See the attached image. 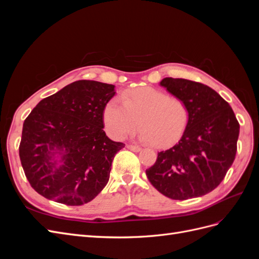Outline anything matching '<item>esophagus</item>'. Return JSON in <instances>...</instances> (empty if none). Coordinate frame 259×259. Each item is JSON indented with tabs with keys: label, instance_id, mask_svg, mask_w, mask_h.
<instances>
[{
	"label": "esophagus",
	"instance_id": "34e87169",
	"mask_svg": "<svg viewBox=\"0 0 259 259\" xmlns=\"http://www.w3.org/2000/svg\"><path fill=\"white\" fill-rule=\"evenodd\" d=\"M127 149H130V150L134 151V152H138L142 150V148L138 147V146H134V145H127Z\"/></svg>",
	"mask_w": 259,
	"mask_h": 259
}]
</instances>
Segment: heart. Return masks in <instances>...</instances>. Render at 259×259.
<instances>
[{
    "label": "heart",
    "mask_w": 259,
    "mask_h": 259,
    "mask_svg": "<svg viewBox=\"0 0 259 259\" xmlns=\"http://www.w3.org/2000/svg\"><path fill=\"white\" fill-rule=\"evenodd\" d=\"M123 101L111 98L103 119L109 136L120 140L142 127L140 138L156 147L174 144L183 136L190 112L186 101L168 96L151 86H142L123 94Z\"/></svg>",
    "instance_id": "obj_1"
}]
</instances>
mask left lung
Returning <instances> with one entry per match:
<instances>
[{
    "label": "left lung",
    "instance_id": "1",
    "mask_svg": "<svg viewBox=\"0 0 259 259\" xmlns=\"http://www.w3.org/2000/svg\"><path fill=\"white\" fill-rule=\"evenodd\" d=\"M160 84L186 101L190 117L178 143L158 152L147 177L169 199L202 197L223 182L236 159L240 124L230 105L207 85L174 77Z\"/></svg>",
    "mask_w": 259,
    "mask_h": 259
}]
</instances>
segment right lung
<instances>
[{"label":"right lung","instance_id":"right-lung-1","mask_svg":"<svg viewBox=\"0 0 259 259\" xmlns=\"http://www.w3.org/2000/svg\"><path fill=\"white\" fill-rule=\"evenodd\" d=\"M114 85L81 80L42 99L23 122L19 158L31 187L44 198L77 206L91 202L110 177L124 148L106 135L103 112ZM62 155L61 164L52 160Z\"/></svg>","mask_w":259,"mask_h":259}]
</instances>
